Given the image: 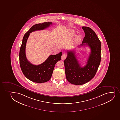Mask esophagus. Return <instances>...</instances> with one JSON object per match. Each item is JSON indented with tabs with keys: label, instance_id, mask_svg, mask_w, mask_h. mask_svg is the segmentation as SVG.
I'll list each match as a JSON object with an SVG mask.
<instances>
[{
	"label": "esophagus",
	"instance_id": "34e87169",
	"mask_svg": "<svg viewBox=\"0 0 120 120\" xmlns=\"http://www.w3.org/2000/svg\"><path fill=\"white\" fill-rule=\"evenodd\" d=\"M67 57V55L65 53H64L61 56V59L62 60H64V59H65L66 57Z\"/></svg>",
	"mask_w": 120,
	"mask_h": 120
}]
</instances>
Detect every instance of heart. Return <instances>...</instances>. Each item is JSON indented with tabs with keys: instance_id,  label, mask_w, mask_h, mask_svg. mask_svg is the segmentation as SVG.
Returning a JSON list of instances; mask_svg holds the SVG:
<instances>
[{
	"instance_id": "heart-1",
	"label": "heart",
	"mask_w": 120,
	"mask_h": 120,
	"mask_svg": "<svg viewBox=\"0 0 120 120\" xmlns=\"http://www.w3.org/2000/svg\"><path fill=\"white\" fill-rule=\"evenodd\" d=\"M81 39V37L80 35H78L75 37V42H78L80 41Z\"/></svg>"
}]
</instances>
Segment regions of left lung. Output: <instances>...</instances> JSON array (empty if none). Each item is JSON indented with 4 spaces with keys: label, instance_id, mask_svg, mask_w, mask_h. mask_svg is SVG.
Returning <instances> with one entry per match:
<instances>
[{
    "label": "left lung",
    "instance_id": "left-lung-1",
    "mask_svg": "<svg viewBox=\"0 0 120 120\" xmlns=\"http://www.w3.org/2000/svg\"><path fill=\"white\" fill-rule=\"evenodd\" d=\"M82 28L85 35L80 46L87 45L90 49L86 64L81 67L73 50L67 51V57L64 61L67 80L76 85H83L91 80L96 74L101 61V43L100 40L92 29L85 26Z\"/></svg>",
    "mask_w": 120,
    "mask_h": 120
}]
</instances>
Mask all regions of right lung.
<instances>
[{
	"instance_id": "1",
	"label": "right lung",
	"mask_w": 120,
	"mask_h": 120,
	"mask_svg": "<svg viewBox=\"0 0 120 120\" xmlns=\"http://www.w3.org/2000/svg\"><path fill=\"white\" fill-rule=\"evenodd\" d=\"M52 24V22H44L34 25L24 35L20 48L19 60L21 70L26 78L35 83H45L50 79L56 63L61 60V52L55 55H50L43 63L36 65L30 63L26 58V46L30 34L31 32L43 30Z\"/></svg>"
}]
</instances>
